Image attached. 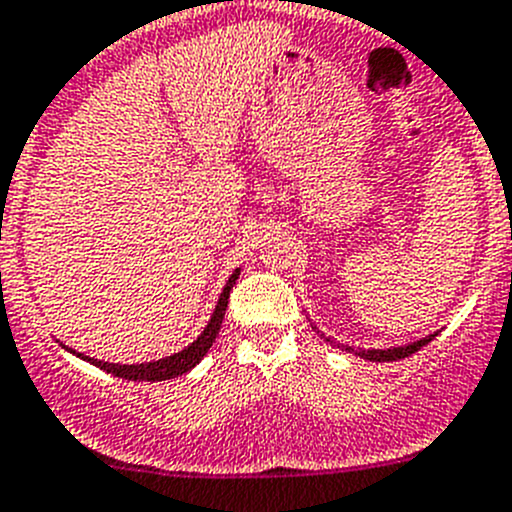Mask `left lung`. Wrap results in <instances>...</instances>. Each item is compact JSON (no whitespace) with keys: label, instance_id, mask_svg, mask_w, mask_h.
<instances>
[{"label":"left lung","instance_id":"8db88e82","mask_svg":"<svg viewBox=\"0 0 512 512\" xmlns=\"http://www.w3.org/2000/svg\"><path fill=\"white\" fill-rule=\"evenodd\" d=\"M316 329V326H313ZM324 336V334H321ZM436 334H428L423 336V339H418V342H411V344H400V347H388V349H359V347H349V344H339L334 342V339H329V336H324L326 342L334 344V347H339L342 352H352L354 357H362V359H370V362H395V359H403V357H411L413 352H418L421 347H426L431 339H434Z\"/></svg>","mask_w":512,"mask_h":512}]
</instances>
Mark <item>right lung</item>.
<instances>
[{
	"mask_svg": "<svg viewBox=\"0 0 512 512\" xmlns=\"http://www.w3.org/2000/svg\"><path fill=\"white\" fill-rule=\"evenodd\" d=\"M237 278H239V267L229 275L227 285H224L222 290V296H219V301H216L214 313H211L209 324H206L204 331H201V334L196 336L188 347H183L181 352H173L170 357H163V359H153V362H140V365H114V362H101V359L84 357V354H78V352L76 357L86 359V362L96 365L99 370L112 372L114 377H122V380L160 382V380H173V377L178 375H186V372H191L193 367L199 365L201 359L206 357V352H209L211 344H214L216 334H219V329H222L224 311H227V303H229V293H232ZM68 352H73V349H68Z\"/></svg>",
	"mask_w": 512,
	"mask_h": 512,
	"instance_id": "right-lung-1",
	"label": "right lung"
}]
</instances>
